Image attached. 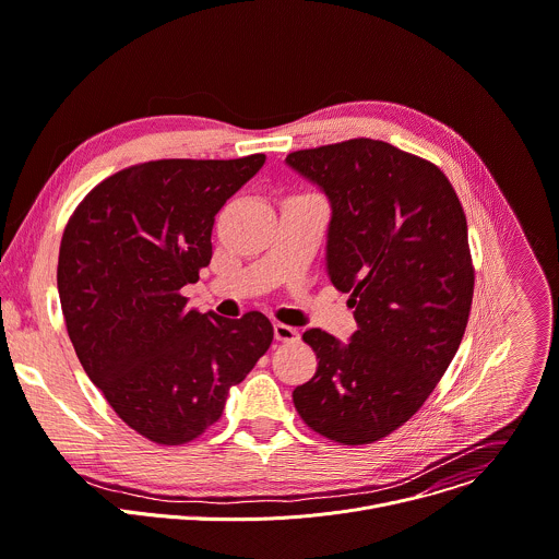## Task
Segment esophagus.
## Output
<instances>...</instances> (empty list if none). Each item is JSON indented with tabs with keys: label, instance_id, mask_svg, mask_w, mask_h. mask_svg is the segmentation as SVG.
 Instances as JSON below:
<instances>
[{
	"label": "esophagus",
	"instance_id": "1",
	"mask_svg": "<svg viewBox=\"0 0 559 559\" xmlns=\"http://www.w3.org/2000/svg\"><path fill=\"white\" fill-rule=\"evenodd\" d=\"M298 336H300L298 330L292 325H285V323L274 325V338L281 343H294V341H298Z\"/></svg>",
	"mask_w": 559,
	"mask_h": 559
}]
</instances>
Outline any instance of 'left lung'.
Masks as SVG:
<instances>
[{"label": "left lung", "instance_id": "8db88e82", "mask_svg": "<svg viewBox=\"0 0 559 559\" xmlns=\"http://www.w3.org/2000/svg\"><path fill=\"white\" fill-rule=\"evenodd\" d=\"M287 165L330 198L328 276L359 325L345 345L302 334L319 366L292 399L317 435L372 443L421 408L460 349L475 289L466 214L437 165L383 140L300 148Z\"/></svg>", "mask_w": 559, "mask_h": 559}]
</instances>
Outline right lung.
Returning a JSON list of instances; mask_svg holds the SVG:
<instances>
[{"instance_id": "add662e5", "label": "right lung", "mask_w": 559, "mask_h": 559, "mask_svg": "<svg viewBox=\"0 0 559 559\" xmlns=\"http://www.w3.org/2000/svg\"><path fill=\"white\" fill-rule=\"evenodd\" d=\"M263 163H140L95 185L64 227L58 289L78 359L114 413L158 445L212 428L272 345L265 314H200L180 292L212 261L214 216Z\"/></svg>"}]
</instances>
